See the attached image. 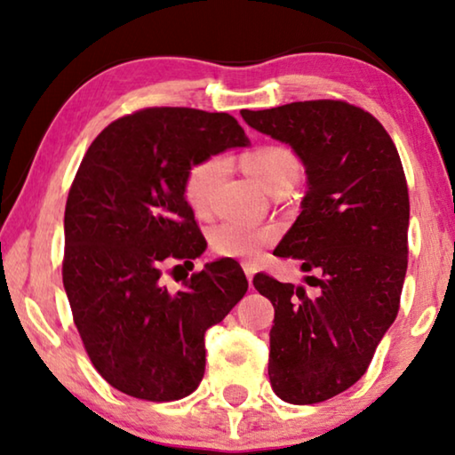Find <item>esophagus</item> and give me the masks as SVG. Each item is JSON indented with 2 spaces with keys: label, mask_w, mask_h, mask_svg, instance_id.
I'll use <instances>...</instances> for the list:
<instances>
[{
  "label": "esophagus",
  "mask_w": 455,
  "mask_h": 455,
  "mask_svg": "<svg viewBox=\"0 0 455 455\" xmlns=\"http://www.w3.org/2000/svg\"><path fill=\"white\" fill-rule=\"evenodd\" d=\"M243 269H245V275L249 280V286H253V275H255V267L251 263H243Z\"/></svg>",
  "instance_id": "esophagus-1"
}]
</instances>
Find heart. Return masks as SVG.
<instances>
[{
	"label": "heart",
	"mask_w": 455,
	"mask_h": 455,
	"mask_svg": "<svg viewBox=\"0 0 455 455\" xmlns=\"http://www.w3.org/2000/svg\"><path fill=\"white\" fill-rule=\"evenodd\" d=\"M243 165L257 184L271 192L277 184L298 180L300 163H298L292 148L283 145H263L249 151L243 157ZM227 163L220 155H212L202 161H196L188 169L184 180V194L188 204L196 214H206L212 202V194L219 181L225 175ZM277 230L271 227L247 225V222L227 220L214 227L210 233V247L216 255L230 257V259L255 261L261 251L275 241Z\"/></svg>",
	"instance_id": "heart-1"
}]
</instances>
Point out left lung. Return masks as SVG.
I'll use <instances>...</instances> for the list:
<instances>
[{"instance_id": "8db88e82", "label": "left lung", "mask_w": 455, "mask_h": 455, "mask_svg": "<svg viewBox=\"0 0 455 455\" xmlns=\"http://www.w3.org/2000/svg\"><path fill=\"white\" fill-rule=\"evenodd\" d=\"M307 169L302 212L274 255L300 263L315 292L257 274L275 308L269 382L282 401H329L365 374L395 323L409 255V188L386 128L343 100L241 110Z\"/></svg>"}]
</instances>
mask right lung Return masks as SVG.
Instances as JSON below:
<instances>
[{
  "label": "right lung",
  "mask_w": 455,
  "mask_h": 455,
  "mask_svg": "<svg viewBox=\"0 0 455 455\" xmlns=\"http://www.w3.org/2000/svg\"><path fill=\"white\" fill-rule=\"evenodd\" d=\"M247 142L227 112L145 108L108 124L81 161L65 206L63 286L93 368L128 396L192 395L204 333L247 292L228 259L186 275L178 292L161 280L167 261L186 266L206 249L184 196L188 169Z\"/></svg>",
  "instance_id": "1"
}]
</instances>
